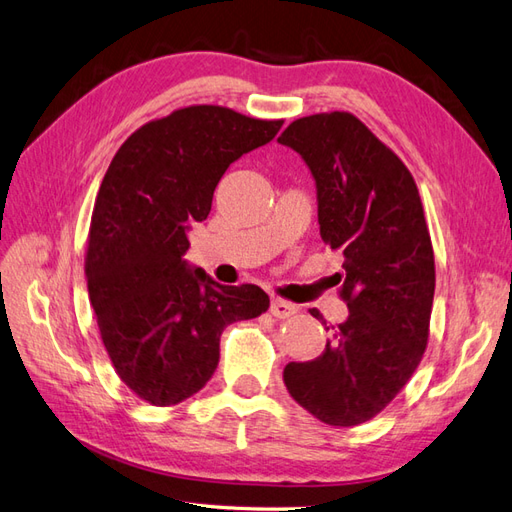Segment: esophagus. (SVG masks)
<instances>
[{
	"label": "esophagus",
	"mask_w": 512,
	"mask_h": 512,
	"mask_svg": "<svg viewBox=\"0 0 512 512\" xmlns=\"http://www.w3.org/2000/svg\"><path fill=\"white\" fill-rule=\"evenodd\" d=\"M298 309H296V305H292V303H287V300H281V298H272V303H270V313L274 318H290V316H294Z\"/></svg>",
	"instance_id": "1"
}]
</instances>
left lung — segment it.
Wrapping results in <instances>:
<instances>
[{"label": "left lung", "instance_id": "1", "mask_svg": "<svg viewBox=\"0 0 512 512\" xmlns=\"http://www.w3.org/2000/svg\"><path fill=\"white\" fill-rule=\"evenodd\" d=\"M279 142L316 181L320 235L344 253L348 303L322 355L287 363L283 381L320 422L357 426L398 396L426 350L435 255L422 201L400 157L348 112L298 119Z\"/></svg>", "mask_w": 512, "mask_h": 512}]
</instances>
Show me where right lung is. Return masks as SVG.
<instances>
[{"instance_id":"obj_1","label":"right lung","mask_w":512,"mask_h":512,"mask_svg":"<svg viewBox=\"0 0 512 512\" xmlns=\"http://www.w3.org/2000/svg\"><path fill=\"white\" fill-rule=\"evenodd\" d=\"M281 125L190 106L142 125L114 155L90 220L86 279L103 346L138 398L170 406L194 396L218 368L225 326L270 307L261 287L220 285L183 255L225 170Z\"/></svg>"}]
</instances>
